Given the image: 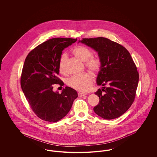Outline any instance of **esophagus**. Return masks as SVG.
Here are the masks:
<instances>
[{"label": "esophagus", "mask_w": 157, "mask_h": 157, "mask_svg": "<svg viewBox=\"0 0 157 157\" xmlns=\"http://www.w3.org/2000/svg\"><path fill=\"white\" fill-rule=\"evenodd\" d=\"M78 97H83V96H85L86 94H85V93H82V92H78Z\"/></svg>", "instance_id": "obj_1"}]
</instances>
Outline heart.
<instances>
[{
    "mask_svg": "<svg viewBox=\"0 0 157 157\" xmlns=\"http://www.w3.org/2000/svg\"><path fill=\"white\" fill-rule=\"evenodd\" d=\"M75 57L83 62H85L86 67L90 71L97 72L101 67V61L97 57L92 56V52L88 48L83 46H77L72 50ZM67 59L66 54H63L59 60V69L60 72L65 71V63ZM94 76L90 72H85L81 75H74L67 80L69 86L81 92H88L91 90Z\"/></svg>",
    "mask_w": 157,
    "mask_h": 157,
    "instance_id": "heart-1",
    "label": "heart"
}]
</instances>
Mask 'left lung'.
I'll return each mask as SVG.
<instances>
[{
  "label": "left lung",
  "instance_id": "1",
  "mask_svg": "<svg viewBox=\"0 0 157 157\" xmlns=\"http://www.w3.org/2000/svg\"><path fill=\"white\" fill-rule=\"evenodd\" d=\"M79 42L95 50L101 61L97 83L103 87L95 92L99 102L94 112L105 120L120 117L134 102L139 81L130 53L123 46L105 37L83 38Z\"/></svg>",
  "mask_w": 157,
  "mask_h": 157
}]
</instances>
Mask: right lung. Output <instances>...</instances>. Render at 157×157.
<instances>
[{"mask_svg":"<svg viewBox=\"0 0 157 157\" xmlns=\"http://www.w3.org/2000/svg\"><path fill=\"white\" fill-rule=\"evenodd\" d=\"M77 39L55 37L38 45L26 56L21 85L31 109L39 118L56 122L65 117L78 97L75 90L66 86L62 92H53L55 84L64 83L57 76L62 51Z\"/></svg>","mask_w":157,"mask_h":157,"instance_id":"add662e5","label":"right lung"}]
</instances>
